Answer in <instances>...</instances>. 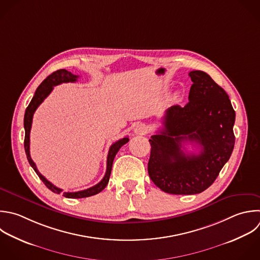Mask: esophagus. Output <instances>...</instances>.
Wrapping results in <instances>:
<instances>
[{
  "label": "esophagus",
  "mask_w": 260,
  "mask_h": 260,
  "mask_svg": "<svg viewBox=\"0 0 260 260\" xmlns=\"http://www.w3.org/2000/svg\"><path fill=\"white\" fill-rule=\"evenodd\" d=\"M147 131H148L147 126L144 125V124H142V123H141V124H137V125L135 126V128H134V132H135L136 134H139V135L146 134Z\"/></svg>",
  "instance_id": "1"
}]
</instances>
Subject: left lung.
<instances>
[{
  "label": "left lung",
  "mask_w": 260,
  "mask_h": 260,
  "mask_svg": "<svg viewBox=\"0 0 260 260\" xmlns=\"http://www.w3.org/2000/svg\"><path fill=\"white\" fill-rule=\"evenodd\" d=\"M193 84L185 107L166 111L162 129L149 139L148 175L164 192L201 193L216 179L235 145V111L226 92L203 71L189 73ZM201 147L198 155L185 154L181 142Z\"/></svg>",
  "instance_id": "left-lung-1"
}]
</instances>
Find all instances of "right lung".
Instances as JSON below:
<instances>
[{
    "instance_id": "obj_1",
    "label": "right lung",
    "mask_w": 260,
    "mask_h": 260,
    "mask_svg": "<svg viewBox=\"0 0 260 260\" xmlns=\"http://www.w3.org/2000/svg\"><path fill=\"white\" fill-rule=\"evenodd\" d=\"M79 76L72 74L71 72L65 70V69H60L58 71H55L54 73H52L51 75H49L42 83L41 85L38 87L35 96L32 98L30 104L28 105V107L26 108L25 111V115H24V129H25V138H24V148H25V153L27 156V159L30 164V166L32 167V169L35 170V172L38 174V176L40 177V179L44 182V184L54 193L60 194L63 190L56 187L54 184H52L50 181H48L38 170L36 164L34 162V160L31 159L30 156V152H29V135H30V129H31V124H32V118H34V114L36 112V110L39 108V106L45 101V99L51 93V91L53 90L54 86L59 85L61 83H65V82H75L77 81V78ZM129 141L128 137H124L120 140H118L117 142L113 143L110 147L109 150V154H108V158H107V171L105 174V177L103 178V180L98 183L96 185L85 189V190H81V191H77V192H64L63 195L67 198H84V197H89L92 195H95L98 193H100L101 191H103L106 186L109 183L110 180V176H111V172H112V167H113V161L114 158L117 154V152L119 151V149L126 144Z\"/></svg>"
}]
</instances>
